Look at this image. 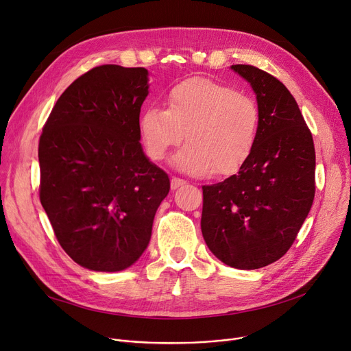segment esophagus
I'll use <instances>...</instances> for the list:
<instances>
[{
    "mask_svg": "<svg viewBox=\"0 0 351 351\" xmlns=\"http://www.w3.org/2000/svg\"><path fill=\"white\" fill-rule=\"evenodd\" d=\"M185 183H186V180H183V179H180V178H172V179H171V188H172V191H175V189H178V188L185 185Z\"/></svg>",
    "mask_w": 351,
    "mask_h": 351,
    "instance_id": "1",
    "label": "esophagus"
}]
</instances>
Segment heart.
Instances as JSON below:
<instances>
[{"label": "heart", "instance_id": "heart-1", "mask_svg": "<svg viewBox=\"0 0 351 351\" xmlns=\"http://www.w3.org/2000/svg\"><path fill=\"white\" fill-rule=\"evenodd\" d=\"M141 135L146 154L154 160L166 156L186 134L188 143L172 158L183 173L229 175L249 159L259 134V112L254 101L230 86L206 78H191L175 85L166 109L142 114Z\"/></svg>", "mask_w": 351, "mask_h": 351}]
</instances>
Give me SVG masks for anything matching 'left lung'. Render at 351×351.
Segmentation results:
<instances>
[{
	"mask_svg": "<svg viewBox=\"0 0 351 351\" xmlns=\"http://www.w3.org/2000/svg\"><path fill=\"white\" fill-rule=\"evenodd\" d=\"M256 94L259 134L236 175L204 186L200 228L225 265L265 267L290 249L315 199L316 154L296 99L270 73L232 65Z\"/></svg>",
	"mask_w": 351,
	"mask_h": 351,
	"instance_id": "left-lung-1",
	"label": "left lung"
}]
</instances>
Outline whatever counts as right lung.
I'll return each instance as SVG.
<instances>
[{"label":"right lung","mask_w":351,"mask_h":351,"mask_svg":"<svg viewBox=\"0 0 351 351\" xmlns=\"http://www.w3.org/2000/svg\"><path fill=\"white\" fill-rule=\"evenodd\" d=\"M147 81L145 68H92L64 90L43 129L41 205L62 249L89 270L132 266L171 189L139 142Z\"/></svg>","instance_id":"obj_1"}]
</instances>
